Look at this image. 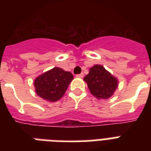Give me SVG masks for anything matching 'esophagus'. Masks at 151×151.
Masks as SVG:
<instances>
[{
	"instance_id": "34e87169",
	"label": "esophagus",
	"mask_w": 151,
	"mask_h": 151,
	"mask_svg": "<svg viewBox=\"0 0 151 151\" xmlns=\"http://www.w3.org/2000/svg\"><path fill=\"white\" fill-rule=\"evenodd\" d=\"M77 77H78V78H83V77H84V73H79V74H77Z\"/></svg>"
}]
</instances>
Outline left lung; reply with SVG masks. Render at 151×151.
I'll use <instances>...</instances> for the list:
<instances>
[{"label": "left lung", "mask_w": 151, "mask_h": 151, "mask_svg": "<svg viewBox=\"0 0 151 151\" xmlns=\"http://www.w3.org/2000/svg\"><path fill=\"white\" fill-rule=\"evenodd\" d=\"M84 80L91 93L99 99H109L118 85L117 78L101 65H95L90 68L89 73Z\"/></svg>", "instance_id": "1"}]
</instances>
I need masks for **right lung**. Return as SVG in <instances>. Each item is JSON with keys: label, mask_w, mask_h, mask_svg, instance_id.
<instances>
[{"label": "right lung", "mask_w": 151, "mask_h": 151, "mask_svg": "<svg viewBox=\"0 0 151 151\" xmlns=\"http://www.w3.org/2000/svg\"><path fill=\"white\" fill-rule=\"evenodd\" d=\"M73 79V74L70 72L54 67L34 80L35 92L42 99L55 102L63 96Z\"/></svg>", "instance_id": "obj_1"}]
</instances>
